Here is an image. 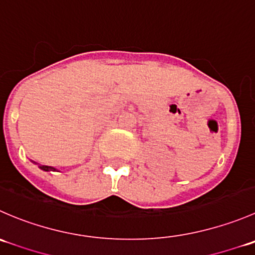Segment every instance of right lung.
I'll use <instances>...</instances> for the list:
<instances>
[{
    "label": "right lung",
    "mask_w": 255,
    "mask_h": 255,
    "mask_svg": "<svg viewBox=\"0 0 255 255\" xmlns=\"http://www.w3.org/2000/svg\"><path fill=\"white\" fill-rule=\"evenodd\" d=\"M41 169H43V170H54V168H52V167H48V165H41Z\"/></svg>",
    "instance_id": "right-lung-1"
}]
</instances>
